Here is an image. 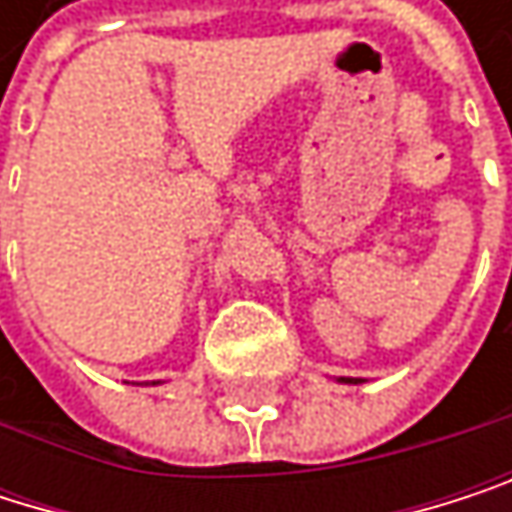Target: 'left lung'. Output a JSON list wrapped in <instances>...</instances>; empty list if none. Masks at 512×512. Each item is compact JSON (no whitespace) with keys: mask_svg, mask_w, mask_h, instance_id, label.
<instances>
[{"mask_svg":"<svg viewBox=\"0 0 512 512\" xmlns=\"http://www.w3.org/2000/svg\"><path fill=\"white\" fill-rule=\"evenodd\" d=\"M338 383H365V380H359V377H338Z\"/></svg>","mask_w":512,"mask_h":512,"instance_id":"8db88e82","label":"left lung"}]
</instances>
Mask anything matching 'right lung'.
<instances>
[{"label":"right lung","mask_w":512,"mask_h":512,"mask_svg":"<svg viewBox=\"0 0 512 512\" xmlns=\"http://www.w3.org/2000/svg\"><path fill=\"white\" fill-rule=\"evenodd\" d=\"M153 386H156V380H153Z\"/></svg>","instance_id":"right-lung-1"}]
</instances>
